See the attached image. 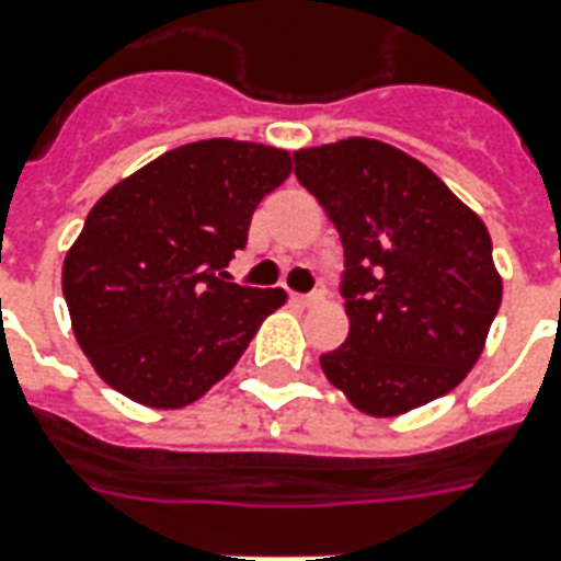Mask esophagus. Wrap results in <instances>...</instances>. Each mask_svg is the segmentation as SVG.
Here are the masks:
<instances>
[{"label": "esophagus", "mask_w": 561, "mask_h": 561, "mask_svg": "<svg viewBox=\"0 0 561 561\" xmlns=\"http://www.w3.org/2000/svg\"><path fill=\"white\" fill-rule=\"evenodd\" d=\"M294 300L300 304V307H316L324 300V291H312V294H294Z\"/></svg>", "instance_id": "obj_1"}]
</instances>
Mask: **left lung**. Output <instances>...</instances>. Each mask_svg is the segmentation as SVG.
I'll return each mask as SVG.
<instances>
[{
  "mask_svg": "<svg viewBox=\"0 0 561 561\" xmlns=\"http://www.w3.org/2000/svg\"><path fill=\"white\" fill-rule=\"evenodd\" d=\"M294 163L346 252L348 336L321 355L328 382L376 419L444 398L483 355L501 307L480 215L422 160L379 139L300 148Z\"/></svg>",
  "mask_w": 561,
  "mask_h": 561,
  "instance_id": "left-lung-1",
  "label": "left lung"
}]
</instances>
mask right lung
I'll use <instances>...</instances> for the list:
<instances>
[{
  "label": "right lung",
  "instance_id": "obj_1",
  "mask_svg": "<svg viewBox=\"0 0 561 561\" xmlns=\"http://www.w3.org/2000/svg\"><path fill=\"white\" fill-rule=\"evenodd\" d=\"M288 172L285 148L203 139L96 199L62 261V297L78 346L112 389L182 410L233 370L288 297L227 282L225 267Z\"/></svg>",
  "mask_w": 561,
  "mask_h": 561
}]
</instances>
